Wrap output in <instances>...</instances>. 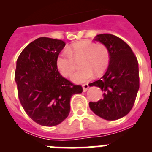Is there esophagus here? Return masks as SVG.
I'll return each mask as SVG.
<instances>
[{
    "mask_svg": "<svg viewBox=\"0 0 152 152\" xmlns=\"http://www.w3.org/2000/svg\"><path fill=\"white\" fill-rule=\"evenodd\" d=\"M82 88H83V91L86 92L89 88V85L87 84H85V85H82Z\"/></svg>",
    "mask_w": 152,
    "mask_h": 152,
    "instance_id": "obj_1",
    "label": "esophagus"
}]
</instances>
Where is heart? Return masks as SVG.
Returning <instances> with one entry per match:
<instances>
[{"label":"heart","instance_id":"b5f03b06","mask_svg":"<svg viewBox=\"0 0 152 152\" xmlns=\"http://www.w3.org/2000/svg\"><path fill=\"white\" fill-rule=\"evenodd\" d=\"M82 56V67L73 73L71 80L75 83L87 82L96 75H100L108 67L110 52L103 44H96L90 40H82L69 45L58 54L56 65L59 73L69 76L75 69L74 58Z\"/></svg>","mask_w":152,"mask_h":152}]
</instances>
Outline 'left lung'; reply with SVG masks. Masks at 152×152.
I'll list each match as a JSON object with an SVG mask.
<instances>
[{
    "mask_svg": "<svg viewBox=\"0 0 152 152\" xmlns=\"http://www.w3.org/2000/svg\"><path fill=\"white\" fill-rule=\"evenodd\" d=\"M94 40L100 42L110 52V65L99 80L90 87H100L104 99L90 102L93 113L107 121L120 119L132 108L139 90V68L136 56L124 40L110 34H102Z\"/></svg>",
    "mask_w": 152,
    "mask_h": 152,
    "instance_id": "8db88e82",
    "label": "left lung"
}]
</instances>
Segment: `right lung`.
Listing matches in <instances>:
<instances>
[{"mask_svg":"<svg viewBox=\"0 0 152 152\" xmlns=\"http://www.w3.org/2000/svg\"><path fill=\"white\" fill-rule=\"evenodd\" d=\"M65 46L62 40L39 37L17 60L15 79L21 105L34 121L45 126L63 121L72 96L83 90L62 77L56 67V57Z\"/></svg>","mask_w":152,"mask_h":152,"instance_id":"1","label":"right lung"}]
</instances>
